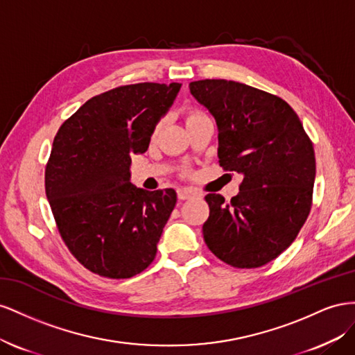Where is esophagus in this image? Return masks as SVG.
<instances>
[{"instance_id": "obj_1", "label": "esophagus", "mask_w": 355, "mask_h": 355, "mask_svg": "<svg viewBox=\"0 0 355 355\" xmlns=\"http://www.w3.org/2000/svg\"><path fill=\"white\" fill-rule=\"evenodd\" d=\"M177 195H178L180 200H186V199H190V198H193V196H198L199 193H198V191H195V190H191V189H178L177 190Z\"/></svg>"}]
</instances>
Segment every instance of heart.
Masks as SVG:
<instances>
[{"label": "heart", "instance_id": "b5f03b06", "mask_svg": "<svg viewBox=\"0 0 355 355\" xmlns=\"http://www.w3.org/2000/svg\"><path fill=\"white\" fill-rule=\"evenodd\" d=\"M200 116H204V113H200V111H198V110H191V111H189V113H187V121H189V120H191V119L200 117ZM157 129H159V125H157V126H156V129H155V134L157 132Z\"/></svg>", "mask_w": 355, "mask_h": 355}]
</instances>
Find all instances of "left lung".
Here are the masks:
<instances>
[{
  "mask_svg": "<svg viewBox=\"0 0 355 355\" xmlns=\"http://www.w3.org/2000/svg\"><path fill=\"white\" fill-rule=\"evenodd\" d=\"M190 94L214 116L218 162L244 180L225 202L209 193L207 247L227 265L260 268L296 239L312 207L315 153L284 99L232 80H198Z\"/></svg>",
  "mask_w": 355,
  "mask_h": 355,
  "instance_id": "obj_1",
  "label": "left lung"
}]
</instances>
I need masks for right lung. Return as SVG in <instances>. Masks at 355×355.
I'll return each mask as SVG.
<instances>
[{
    "instance_id": "add662e5",
    "label": "right lung",
    "mask_w": 355,
    "mask_h": 355,
    "mask_svg": "<svg viewBox=\"0 0 355 355\" xmlns=\"http://www.w3.org/2000/svg\"><path fill=\"white\" fill-rule=\"evenodd\" d=\"M180 83H137L90 98L59 128L46 166V195L60 238L90 272L123 279L155 260L175 207L174 189L130 183V156L144 153Z\"/></svg>"
}]
</instances>
